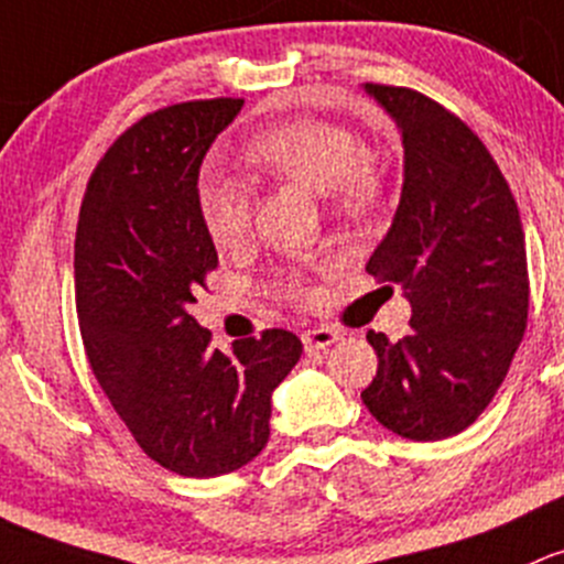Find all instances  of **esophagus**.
<instances>
[{"label": "esophagus", "mask_w": 564, "mask_h": 564, "mask_svg": "<svg viewBox=\"0 0 564 564\" xmlns=\"http://www.w3.org/2000/svg\"><path fill=\"white\" fill-rule=\"evenodd\" d=\"M339 339H341V334L336 328H330V325H315V328H310L301 334V341H304V347L310 352L325 350V347H330L334 341H339Z\"/></svg>", "instance_id": "34e87169"}]
</instances>
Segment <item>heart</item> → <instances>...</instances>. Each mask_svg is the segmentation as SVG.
I'll use <instances>...</instances> for the list:
<instances>
[{"label": "heart", "mask_w": 564, "mask_h": 564, "mask_svg": "<svg viewBox=\"0 0 564 564\" xmlns=\"http://www.w3.org/2000/svg\"><path fill=\"white\" fill-rule=\"evenodd\" d=\"M247 160L271 176L288 178L312 193L325 195L341 214L364 212L380 193V171L369 160L361 138L334 121H284L249 143ZM197 212L208 239L217 247H234L247 236L252 223L247 189L230 178H206L197 195ZM276 290L290 301L310 295L299 271L282 274Z\"/></svg>", "instance_id": "obj_1"}]
</instances>
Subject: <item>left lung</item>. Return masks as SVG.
Instances as JSON below:
<instances>
[{"label":"left lung","instance_id":"left-lung-1","mask_svg":"<svg viewBox=\"0 0 564 564\" xmlns=\"http://www.w3.org/2000/svg\"><path fill=\"white\" fill-rule=\"evenodd\" d=\"M367 91L404 143L402 197L367 271L402 284L412 317L399 341L367 334L377 377L361 399L393 434L434 443L489 408L524 339V230L495 156L456 113L408 86Z\"/></svg>","mask_w":564,"mask_h":564}]
</instances>
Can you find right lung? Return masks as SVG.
I'll return each mask as SVG.
<instances>
[{
	"instance_id": "obj_1",
	"label": "right lung",
	"mask_w": 564,
	"mask_h": 564,
	"mask_svg": "<svg viewBox=\"0 0 564 564\" xmlns=\"http://www.w3.org/2000/svg\"><path fill=\"white\" fill-rule=\"evenodd\" d=\"M243 100L178 102L121 132L86 184L75 230V306L97 382L143 454L184 478H217L269 443L271 393L301 339L212 347L189 304L217 269L197 212V173Z\"/></svg>"
}]
</instances>
